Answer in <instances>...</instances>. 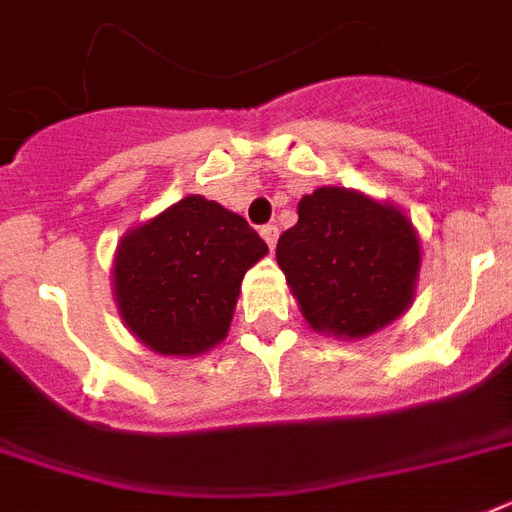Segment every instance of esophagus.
Instances as JSON below:
<instances>
[{"mask_svg":"<svg viewBox=\"0 0 512 512\" xmlns=\"http://www.w3.org/2000/svg\"><path fill=\"white\" fill-rule=\"evenodd\" d=\"M260 236H263L265 244H268V247L273 249V247H276V242H278V228L273 226V223H268V226L260 228Z\"/></svg>","mask_w":512,"mask_h":512,"instance_id":"obj_1","label":"esophagus"}]
</instances>
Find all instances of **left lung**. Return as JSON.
I'll list each match as a JSON object with an SVG mask.
<instances>
[{
    "instance_id": "obj_1",
    "label": "left lung",
    "mask_w": 512,
    "mask_h": 512,
    "mask_svg": "<svg viewBox=\"0 0 512 512\" xmlns=\"http://www.w3.org/2000/svg\"><path fill=\"white\" fill-rule=\"evenodd\" d=\"M297 213L276 260L310 326L355 339L405 313L421 247L400 210L323 186L299 199Z\"/></svg>"
}]
</instances>
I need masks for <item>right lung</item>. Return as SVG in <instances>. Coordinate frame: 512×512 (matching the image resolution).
<instances>
[{"mask_svg": "<svg viewBox=\"0 0 512 512\" xmlns=\"http://www.w3.org/2000/svg\"><path fill=\"white\" fill-rule=\"evenodd\" d=\"M265 252L242 215L184 197L123 236L115 255L120 315L160 355H199L226 336L244 273Z\"/></svg>", "mask_w": 512, "mask_h": 512, "instance_id": "obj_1", "label": "right lung"}]
</instances>
